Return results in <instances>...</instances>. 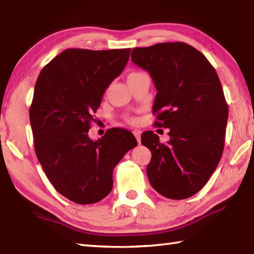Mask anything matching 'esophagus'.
Masks as SVG:
<instances>
[{
    "label": "esophagus",
    "instance_id": "esophagus-1",
    "mask_svg": "<svg viewBox=\"0 0 254 254\" xmlns=\"http://www.w3.org/2000/svg\"><path fill=\"white\" fill-rule=\"evenodd\" d=\"M133 134H134V135H135V137H136V139H137V143H138V144L141 143V131H139V130H135V131H133Z\"/></svg>",
    "mask_w": 254,
    "mask_h": 254
}]
</instances>
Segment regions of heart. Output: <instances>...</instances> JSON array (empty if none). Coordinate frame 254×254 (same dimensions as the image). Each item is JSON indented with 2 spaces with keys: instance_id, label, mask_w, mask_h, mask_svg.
<instances>
[{
  "instance_id": "obj_1",
  "label": "heart",
  "mask_w": 254,
  "mask_h": 254,
  "mask_svg": "<svg viewBox=\"0 0 254 254\" xmlns=\"http://www.w3.org/2000/svg\"><path fill=\"white\" fill-rule=\"evenodd\" d=\"M132 74H136V73H132ZM132 74H130V75H132ZM128 121L134 123V122H136V119L135 118H130V119H128Z\"/></svg>"
}]
</instances>
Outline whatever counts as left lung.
Masks as SVG:
<instances>
[{
	"mask_svg": "<svg viewBox=\"0 0 254 254\" xmlns=\"http://www.w3.org/2000/svg\"><path fill=\"white\" fill-rule=\"evenodd\" d=\"M131 57L157 89L155 126L169 128L167 144L152 131L142 134L152 152L150 186L165 197H190L206 185L224 150L228 106L218 75L203 53L185 42L134 48Z\"/></svg>",
	"mask_w": 254,
	"mask_h": 254,
	"instance_id": "left-lung-1",
	"label": "left lung"
}]
</instances>
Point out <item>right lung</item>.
I'll return each instance as SVG.
<instances>
[{"label": "right lung", "instance_id": "add662e5", "mask_svg": "<svg viewBox=\"0 0 254 254\" xmlns=\"http://www.w3.org/2000/svg\"><path fill=\"white\" fill-rule=\"evenodd\" d=\"M131 49H66L42 68L29 109L37 158L56 190L93 204L112 190V172L136 138L111 128L98 141L90 123L108 86L127 65Z\"/></svg>", "mask_w": 254, "mask_h": 254}]
</instances>
